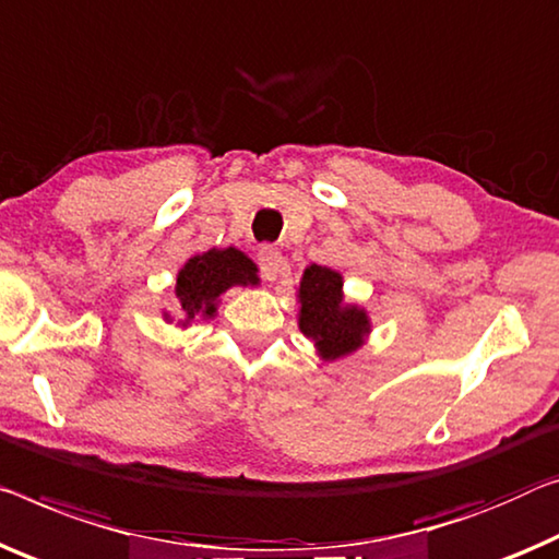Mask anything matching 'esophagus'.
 I'll list each match as a JSON object with an SVG mask.
<instances>
[{"label": "esophagus", "mask_w": 559, "mask_h": 559, "mask_svg": "<svg viewBox=\"0 0 559 559\" xmlns=\"http://www.w3.org/2000/svg\"><path fill=\"white\" fill-rule=\"evenodd\" d=\"M257 262H260V270L267 280H274L285 270V257H282V252L274 245H262L260 252H257Z\"/></svg>", "instance_id": "1"}]
</instances>
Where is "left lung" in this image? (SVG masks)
Returning <instances> with one entry per match:
<instances>
[{
	"mask_svg": "<svg viewBox=\"0 0 559 559\" xmlns=\"http://www.w3.org/2000/svg\"><path fill=\"white\" fill-rule=\"evenodd\" d=\"M299 330L314 340L324 359L347 355L362 345L369 330L365 309L342 305V277L320 264L305 270L299 282Z\"/></svg>",
	"mask_w": 559,
	"mask_h": 559,
	"instance_id": "obj_1",
	"label": "left lung"
}]
</instances>
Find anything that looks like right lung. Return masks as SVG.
<instances>
[{"label":"right lung","mask_w":559,"mask_h":559,"mask_svg":"<svg viewBox=\"0 0 559 559\" xmlns=\"http://www.w3.org/2000/svg\"><path fill=\"white\" fill-rule=\"evenodd\" d=\"M257 267L247 257L229 250H210L192 257L177 277V297L187 317L214 314V302L231 285H254Z\"/></svg>","instance_id":"add662e5"}]
</instances>
